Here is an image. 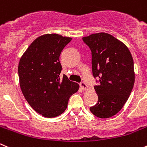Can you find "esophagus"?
<instances>
[{"instance_id": "1", "label": "esophagus", "mask_w": 147, "mask_h": 147, "mask_svg": "<svg viewBox=\"0 0 147 147\" xmlns=\"http://www.w3.org/2000/svg\"><path fill=\"white\" fill-rule=\"evenodd\" d=\"M80 86L82 87V89H85V90H86V89H87V85L86 84V83H85V82H81Z\"/></svg>"}]
</instances>
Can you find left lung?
Returning <instances> with one entry per match:
<instances>
[{"mask_svg": "<svg viewBox=\"0 0 147 147\" xmlns=\"http://www.w3.org/2000/svg\"><path fill=\"white\" fill-rule=\"evenodd\" d=\"M92 51V74L98 101L90 111L100 118L118 113L130 96L134 82V60L127 46L113 35L100 32L82 38Z\"/></svg>", "mask_w": 147, "mask_h": 147, "instance_id": "left-lung-1", "label": "left lung"}]
</instances>
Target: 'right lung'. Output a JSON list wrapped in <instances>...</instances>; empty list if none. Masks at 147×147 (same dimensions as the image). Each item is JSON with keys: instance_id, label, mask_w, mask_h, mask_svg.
Listing matches in <instances>:
<instances>
[{"instance_id": "add662e5", "label": "right lung", "mask_w": 147, "mask_h": 147, "mask_svg": "<svg viewBox=\"0 0 147 147\" xmlns=\"http://www.w3.org/2000/svg\"><path fill=\"white\" fill-rule=\"evenodd\" d=\"M71 40V37L58 34L40 36L19 61L18 73L22 93L29 105L45 118L62 114L70 97L79 90V85L65 75L60 78V55Z\"/></svg>"}]
</instances>
